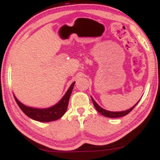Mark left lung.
<instances>
[{
	"mask_svg": "<svg viewBox=\"0 0 160 160\" xmlns=\"http://www.w3.org/2000/svg\"><path fill=\"white\" fill-rule=\"evenodd\" d=\"M92 101L93 104H94V107L95 108V109H96L97 111H98L99 113H101V114H102L106 117H110V118H117V117H124V116L128 114L129 112H131L132 111V110L134 109V108H135V106L137 105V104L139 102V101H138V102H137V104H135L132 108H131L130 109H128V110H126V111H119V112H113V111H106V110H104L102 108H101L100 106H99L98 104L95 102V100L92 98Z\"/></svg>",
	"mask_w": 160,
	"mask_h": 160,
	"instance_id": "obj_1",
	"label": "left lung"
}]
</instances>
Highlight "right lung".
I'll return each instance as SVG.
<instances>
[{
    "label": "right lung",
    "instance_id": "obj_1",
    "mask_svg": "<svg viewBox=\"0 0 160 160\" xmlns=\"http://www.w3.org/2000/svg\"><path fill=\"white\" fill-rule=\"evenodd\" d=\"M75 82L71 84L69 89L66 92V93L62 97V98L56 104H55L52 107L44 108V109H40V108H34L31 107H27L24 105L21 102L16 98L14 95V98L20 109L25 113L28 117H30L32 120L39 121V122H51L58 120L59 118L65 114L67 111L68 104L69 98L72 92L73 88L74 86Z\"/></svg>",
    "mask_w": 160,
    "mask_h": 160
}]
</instances>
